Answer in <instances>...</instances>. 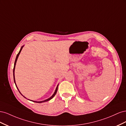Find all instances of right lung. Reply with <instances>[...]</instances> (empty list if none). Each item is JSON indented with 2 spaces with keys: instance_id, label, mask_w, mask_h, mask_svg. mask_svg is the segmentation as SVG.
<instances>
[{
  "instance_id": "add662e5",
  "label": "right lung",
  "mask_w": 126,
  "mask_h": 126,
  "mask_svg": "<svg viewBox=\"0 0 126 126\" xmlns=\"http://www.w3.org/2000/svg\"><path fill=\"white\" fill-rule=\"evenodd\" d=\"M22 48H23V46L22 47H21V49H20V51H19V52H18V54H17V56H16V60H15V63H14V70H13V75H14V82H15V85H16V87L17 88V86H16V82H15V75H14V71H15V66H16V62H17V59H18V56H19V54H20V52H21V50H22ZM58 85L57 86V88H56V90H55V93H54V94H53V95L51 97H50L49 98H48V99H46V100H44V101H33V102H38V103H42V102H46V101H48V100H50V99H51L54 97L55 96V94H56V93H57V90H58ZM17 89H18V88H17ZM18 91H19V89H18ZM19 93H20V91H19ZM21 94V93H20Z\"/></svg>"
}]
</instances>
